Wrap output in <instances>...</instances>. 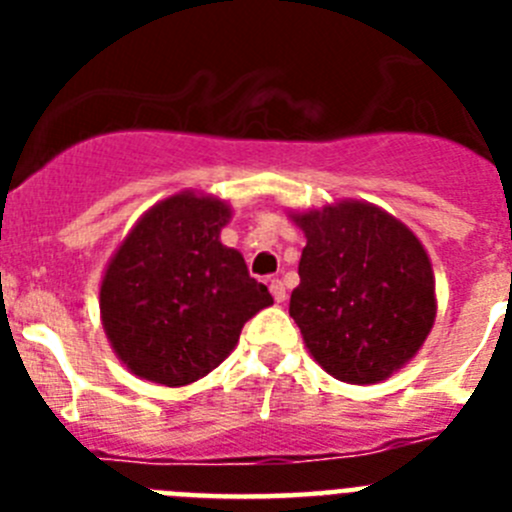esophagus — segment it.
<instances>
[{
    "mask_svg": "<svg viewBox=\"0 0 512 512\" xmlns=\"http://www.w3.org/2000/svg\"><path fill=\"white\" fill-rule=\"evenodd\" d=\"M269 289H271V297H274V300H277V302L287 300V289H284L282 279H271Z\"/></svg>",
    "mask_w": 512,
    "mask_h": 512,
    "instance_id": "1",
    "label": "esophagus"
}]
</instances>
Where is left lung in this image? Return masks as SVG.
Wrapping results in <instances>:
<instances>
[{
    "instance_id": "8db88e82",
    "label": "left lung",
    "mask_w": 512,
    "mask_h": 512,
    "mask_svg": "<svg viewBox=\"0 0 512 512\" xmlns=\"http://www.w3.org/2000/svg\"><path fill=\"white\" fill-rule=\"evenodd\" d=\"M307 246L289 297L310 354L348 384H374L418 354L436 318L428 253L366 202L295 215Z\"/></svg>"
}]
</instances>
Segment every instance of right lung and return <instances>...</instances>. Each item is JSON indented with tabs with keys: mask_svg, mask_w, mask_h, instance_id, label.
Listing matches in <instances>:
<instances>
[{
	"mask_svg": "<svg viewBox=\"0 0 512 512\" xmlns=\"http://www.w3.org/2000/svg\"><path fill=\"white\" fill-rule=\"evenodd\" d=\"M230 207L192 192L148 210L104 271L99 310L130 372L166 387L197 382L223 364L269 289L220 243Z\"/></svg>",
	"mask_w": 512,
	"mask_h": 512,
	"instance_id": "add662e5",
	"label": "right lung"
}]
</instances>
